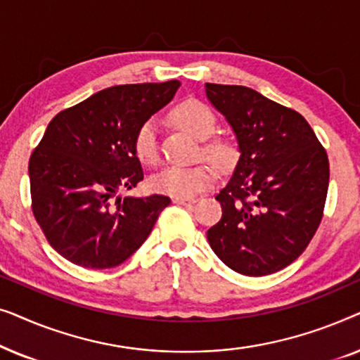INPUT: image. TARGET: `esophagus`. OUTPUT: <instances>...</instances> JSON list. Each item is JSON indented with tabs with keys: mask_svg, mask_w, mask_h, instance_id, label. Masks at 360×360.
I'll list each match as a JSON object with an SVG mask.
<instances>
[{
	"mask_svg": "<svg viewBox=\"0 0 360 360\" xmlns=\"http://www.w3.org/2000/svg\"><path fill=\"white\" fill-rule=\"evenodd\" d=\"M174 203H176V205H191V203H195V200L193 198H180V196H175L174 200Z\"/></svg>",
	"mask_w": 360,
	"mask_h": 360,
	"instance_id": "esophagus-1",
	"label": "esophagus"
}]
</instances>
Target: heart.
Here are the masks:
<instances>
[{
    "mask_svg": "<svg viewBox=\"0 0 360 360\" xmlns=\"http://www.w3.org/2000/svg\"><path fill=\"white\" fill-rule=\"evenodd\" d=\"M172 117L181 129L196 139L206 141L216 131V115L206 103L190 98L176 105L172 110ZM136 155L142 164L154 165L159 160V139H157V122L154 120L141 124L134 137ZM203 154L208 160L218 167L229 165L234 159V147L229 142L216 139L203 146ZM214 181V172L208 165L176 167L169 165L149 181L150 188L157 193L191 198L210 188Z\"/></svg>",
    "mask_w": 360,
    "mask_h": 360,
    "instance_id": "1",
    "label": "heart"
}]
</instances>
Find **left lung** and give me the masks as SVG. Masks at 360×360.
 <instances>
[{
	"label": "left lung",
	"mask_w": 360,
	"mask_h": 360,
	"mask_svg": "<svg viewBox=\"0 0 360 360\" xmlns=\"http://www.w3.org/2000/svg\"><path fill=\"white\" fill-rule=\"evenodd\" d=\"M205 93L239 150L233 175L216 195L223 216L206 238L234 272H278L302 255L321 223L326 150L300 112L252 88L205 83Z\"/></svg>",
	"instance_id": "obj_1"
}]
</instances>
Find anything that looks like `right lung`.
Instances as JSON below:
<instances>
[{
  "mask_svg": "<svg viewBox=\"0 0 360 360\" xmlns=\"http://www.w3.org/2000/svg\"><path fill=\"white\" fill-rule=\"evenodd\" d=\"M180 82L116 85L58 112L29 160L32 213L49 244L85 269H111L144 244L170 198L122 196L144 179L134 137Z\"/></svg>",
  "mask_w": 360,
  "mask_h": 360,
  "instance_id": "1",
  "label": "right lung"
}]
</instances>
